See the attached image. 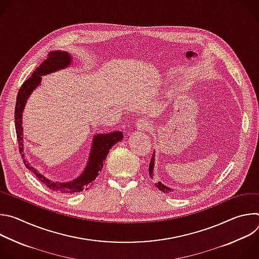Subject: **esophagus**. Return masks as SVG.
<instances>
[{
    "label": "esophagus",
    "instance_id": "34e87169",
    "mask_svg": "<svg viewBox=\"0 0 259 259\" xmlns=\"http://www.w3.org/2000/svg\"><path fill=\"white\" fill-rule=\"evenodd\" d=\"M154 127L153 122L149 119H140L136 122V128L140 131H149Z\"/></svg>",
    "mask_w": 259,
    "mask_h": 259
}]
</instances>
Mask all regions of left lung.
Wrapping results in <instances>:
<instances>
[{
	"instance_id": "1",
	"label": "left lung",
	"mask_w": 259,
	"mask_h": 259,
	"mask_svg": "<svg viewBox=\"0 0 259 259\" xmlns=\"http://www.w3.org/2000/svg\"><path fill=\"white\" fill-rule=\"evenodd\" d=\"M154 166H155V153L153 154V157H152L151 163H150V168H149L150 176H151L152 178H153V176H154ZM156 187H157L160 191H162L163 193H171V192H173V190H172L171 188H168V187L164 186V184H163L162 182H160V181L156 184Z\"/></svg>"
}]
</instances>
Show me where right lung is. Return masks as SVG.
<instances>
[{
  "mask_svg": "<svg viewBox=\"0 0 259 259\" xmlns=\"http://www.w3.org/2000/svg\"><path fill=\"white\" fill-rule=\"evenodd\" d=\"M71 62V56L65 51H52L48 54L47 59H45L39 67H36L32 72V75L22 84L20 87L15 104V129L17 135V141L19 144V153L23 159L25 167L32 172L35 177L42 183H44L47 188L52 191L61 193V194H75L87 190L90 184H93L92 181L95 180L98 173L103 167V161L105 160L109 150L123 139L124 135L121 131L110 132L107 134H97L93 137L91 153L88 159L87 166L83 173L76 179L67 182H56L51 181L41 174L34 167H32L28 161L25 159L23 154V133H22V113L26 103L27 98L31 92L38 87L41 83L42 76L48 75V73L54 72L56 70L67 67Z\"/></svg>",
  "mask_w": 259,
  "mask_h": 259,
  "instance_id": "obj_1",
  "label": "right lung"
}]
</instances>
